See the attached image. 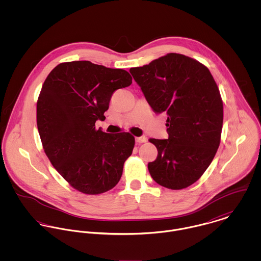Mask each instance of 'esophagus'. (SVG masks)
<instances>
[{
	"mask_svg": "<svg viewBox=\"0 0 261 261\" xmlns=\"http://www.w3.org/2000/svg\"><path fill=\"white\" fill-rule=\"evenodd\" d=\"M136 142L139 143V144H142V143H146L147 142V138L145 136H142V137H138L136 138Z\"/></svg>",
	"mask_w": 261,
	"mask_h": 261,
	"instance_id": "1",
	"label": "esophagus"
}]
</instances>
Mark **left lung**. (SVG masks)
Listing matches in <instances>:
<instances>
[{
	"label": "left lung",
	"instance_id": "obj_1",
	"mask_svg": "<svg viewBox=\"0 0 261 261\" xmlns=\"http://www.w3.org/2000/svg\"><path fill=\"white\" fill-rule=\"evenodd\" d=\"M155 113L166 112V140L150 139L158 156L148 165L161 186L180 190L207 170L220 145L223 103L209 69L182 54L170 53L129 69Z\"/></svg>",
	"mask_w": 261,
	"mask_h": 261
}]
</instances>
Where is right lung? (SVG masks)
Returning a JSON list of instances; mask_svg holds the SVG:
<instances>
[{
	"label": "right lung",
	"mask_w": 261,
	"mask_h": 261,
	"mask_svg": "<svg viewBox=\"0 0 261 261\" xmlns=\"http://www.w3.org/2000/svg\"><path fill=\"white\" fill-rule=\"evenodd\" d=\"M123 69L90 61L57 65L47 76L37 102V126L45 153L57 172L88 195L115 186L132 154L135 138L95 128L103 120L112 93L132 84Z\"/></svg>",
	"instance_id": "right-lung-1"
}]
</instances>
